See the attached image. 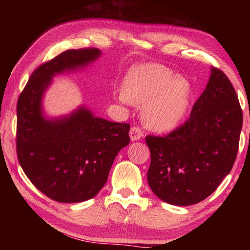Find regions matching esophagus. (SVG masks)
<instances>
[{"mask_svg": "<svg viewBox=\"0 0 250 250\" xmlns=\"http://www.w3.org/2000/svg\"><path fill=\"white\" fill-rule=\"evenodd\" d=\"M129 134H130L131 141H138L143 137L142 130L139 128V126H132V128L130 129Z\"/></svg>", "mask_w": 250, "mask_h": 250, "instance_id": "esophagus-1", "label": "esophagus"}]
</instances>
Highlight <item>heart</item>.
<instances>
[{
	"instance_id": "1",
	"label": "heart",
	"mask_w": 250,
	"mask_h": 250,
	"mask_svg": "<svg viewBox=\"0 0 250 250\" xmlns=\"http://www.w3.org/2000/svg\"><path fill=\"white\" fill-rule=\"evenodd\" d=\"M193 87L182 75L162 66L139 65L129 70L118 100L142 107V120L147 128L164 132L176 128L191 105Z\"/></svg>"
}]
</instances>
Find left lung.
Segmentation results:
<instances>
[{"label": "left lung", "mask_w": 250, "mask_h": 250, "mask_svg": "<svg viewBox=\"0 0 250 250\" xmlns=\"http://www.w3.org/2000/svg\"><path fill=\"white\" fill-rule=\"evenodd\" d=\"M243 111L229 79L210 68L209 80L184 125L166 137L147 135V183L163 202L188 206L209 196L229 174L238 151Z\"/></svg>", "instance_id": "1"}]
</instances>
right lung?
<instances>
[{"label": "right lung", "instance_id": "1", "mask_svg": "<svg viewBox=\"0 0 250 250\" xmlns=\"http://www.w3.org/2000/svg\"><path fill=\"white\" fill-rule=\"evenodd\" d=\"M101 54L97 48L59 54L34 71L19 97V162L35 188L56 202L79 203L96 196L117 154L130 142L128 124L96 117L83 104L61 117L44 111L45 92L55 76L83 69Z\"/></svg>", "mask_w": 250, "mask_h": 250}]
</instances>
